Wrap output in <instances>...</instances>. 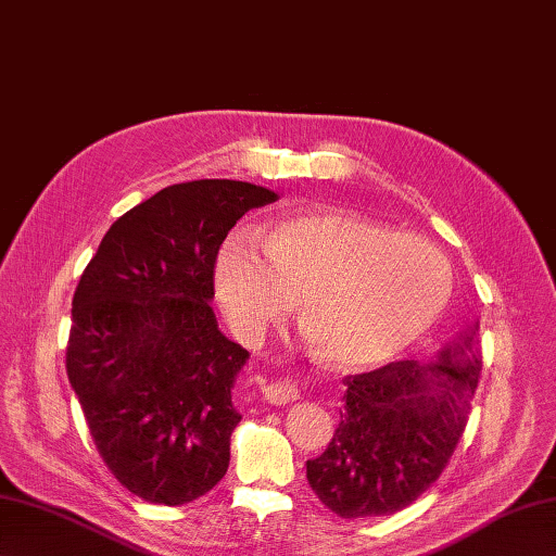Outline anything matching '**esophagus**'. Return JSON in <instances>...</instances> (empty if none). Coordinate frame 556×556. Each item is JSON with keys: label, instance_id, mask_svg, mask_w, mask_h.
Segmentation results:
<instances>
[{"label": "esophagus", "instance_id": "34e87169", "mask_svg": "<svg viewBox=\"0 0 556 556\" xmlns=\"http://www.w3.org/2000/svg\"><path fill=\"white\" fill-rule=\"evenodd\" d=\"M263 394L269 404H293L295 400H301V390H298V382L293 378H281L275 382H267L263 386Z\"/></svg>", "mask_w": 556, "mask_h": 556}]
</instances>
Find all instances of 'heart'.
I'll return each mask as SVG.
<instances>
[{
	"instance_id": "1",
	"label": "heart",
	"mask_w": 556,
	"mask_h": 556,
	"mask_svg": "<svg viewBox=\"0 0 556 556\" xmlns=\"http://www.w3.org/2000/svg\"><path fill=\"white\" fill-rule=\"evenodd\" d=\"M213 287L235 331L255 338L295 298L321 354L376 366L410 348L444 312L453 275L432 241L354 213L287 216L255 237L227 235Z\"/></svg>"
}]
</instances>
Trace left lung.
<instances>
[{
	"instance_id": "8db88e82",
	"label": "left lung",
	"mask_w": 556,
	"mask_h": 556,
	"mask_svg": "<svg viewBox=\"0 0 556 556\" xmlns=\"http://www.w3.org/2000/svg\"><path fill=\"white\" fill-rule=\"evenodd\" d=\"M475 333L477 324L432 364L404 359L345 378L333 439L307 460L312 491L338 517L394 515L444 472L481 376Z\"/></svg>"
}]
</instances>
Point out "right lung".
<instances>
[{
	"label": "right lung",
	"mask_w": 556,
	"mask_h": 556,
	"mask_svg": "<svg viewBox=\"0 0 556 556\" xmlns=\"http://www.w3.org/2000/svg\"><path fill=\"white\" fill-rule=\"evenodd\" d=\"M273 202L241 180L168 185L112 223L81 273L67 380L103 463L146 503H192L230 465L249 352L218 331L213 261L247 211Z\"/></svg>",
	"instance_id": "obj_1"
}]
</instances>
